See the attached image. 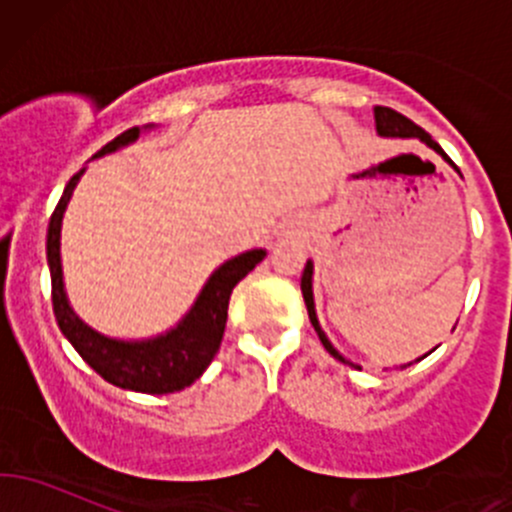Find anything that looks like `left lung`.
I'll return each instance as SVG.
<instances>
[{
    "label": "left lung",
    "mask_w": 512,
    "mask_h": 512,
    "mask_svg": "<svg viewBox=\"0 0 512 512\" xmlns=\"http://www.w3.org/2000/svg\"><path fill=\"white\" fill-rule=\"evenodd\" d=\"M374 123H376V133H379L381 138H418V141L426 143V146L431 148V151H436L438 156L446 160V163L451 165V168H456V165H453V160L448 158L446 153H443V148L438 146V143L433 141V138L428 136V133L423 131L421 126H416L414 121H409V118H406V116H401V113L394 111V108L374 106ZM456 173L461 175V170L456 168ZM312 280H314V262L307 260V267H304V272H302V297H304V304H307L309 322H312L314 332L319 334V342L324 344V349H327V352L332 354L334 359H339V361H342V364L354 366V369H361L359 364H354V361H349L347 356L339 354L337 347H334V344L329 342L327 334H324L322 324H319V319H317V309H314V289H312ZM433 349H436V347H433ZM433 349H431V352H433ZM431 352H428V354H431ZM428 354H423L421 359H426ZM421 359H416V361H421ZM411 364H414V361H409V364H404V366H401V369H406V366H411Z\"/></svg>",
    "instance_id": "obj_1"
}]
</instances>
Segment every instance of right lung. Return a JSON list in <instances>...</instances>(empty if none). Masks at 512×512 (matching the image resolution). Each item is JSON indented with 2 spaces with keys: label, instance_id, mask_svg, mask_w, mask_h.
<instances>
[{
  "label": "right lung",
  "instance_id": "right-lung-1",
  "mask_svg": "<svg viewBox=\"0 0 512 512\" xmlns=\"http://www.w3.org/2000/svg\"><path fill=\"white\" fill-rule=\"evenodd\" d=\"M151 128L156 126L148 123L143 128H128L121 136L113 138L111 143H106L91 160L131 146V143L141 138L143 131H151ZM84 173L86 165L66 183L64 195H61L59 205H56L54 215L49 220V232H46L51 302H54V317L59 322L61 334L69 339L71 347L81 354V359L98 376H103L108 384L118 386V389L156 396L185 389V386H190L195 379L203 376V371L208 369L210 361L218 354L220 342H223L227 302H230L232 289H235L242 277H247V272H252L265 260L267 252L257 247V250H247L223 262L208 277V282L200 289L188 312L183 314V319L175 327H170L168 332H160L156 337L148 339L106 337V334L89 327L74 312L64 287V270H61V223H64L69 200Z\"/></svg>",
  "mask_w": 512,
  "mask_h": 512
}]
</instances>
